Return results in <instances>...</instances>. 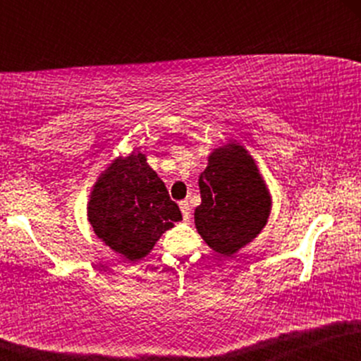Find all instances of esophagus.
<instances>
[{
  "instance_id": "34e87169",
  "label": "esophagus",
  "mask_w": 361,
  "mask_h": 361,
  "mask_svg": "<svg viewBox=\"0 0 361 361\" xmlns=\"http://www.w3.org/2000/svg\"><path fill=\"white\" fill-rule=\"evenodd\" d=\"M180 209H181V214H183V219L185 221H190V215H192V212H190V204L186 200H183V202H180Z\"/></svg>"
}]
</instances>
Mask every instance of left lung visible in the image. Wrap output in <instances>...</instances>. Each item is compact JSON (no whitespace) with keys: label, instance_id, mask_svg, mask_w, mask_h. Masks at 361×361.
Listing matches in <instances>:
<instances>
[{"label":"left lung","instance_id":"8db88e82","mask_svg":"<svg viewBox=\"0 0 361 361\" xmlns=\"http://www.w3.org/2000/svg\"><path fill=\"white\" fill-rule=\"evenodd\" d=\"M202 204L195 227L215 252L233 256L267 226L271 197L255 159L241 144L214 149L198 178Z\"/></svg>","mask_w":361,"mask_h":361}]
</instances>
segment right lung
<instances>
[{
	"mask_svg": "<svg viewBox=\"0 0 361 361\" xmlns=\"http://www.w3.org/2000/svg\"><path fill=\"white\" fill-rule=\"evenodd\" d=\"M88 221L106 246L134 263L181 221V212L146 154L137 151L111 161L98 176L90 193Z\"/></svg>",
	"mask_w": 361,
	"mask_h": 361,
	"instance_id": "right-lung-1",
	"label": "right lung"
}]
</instances>
